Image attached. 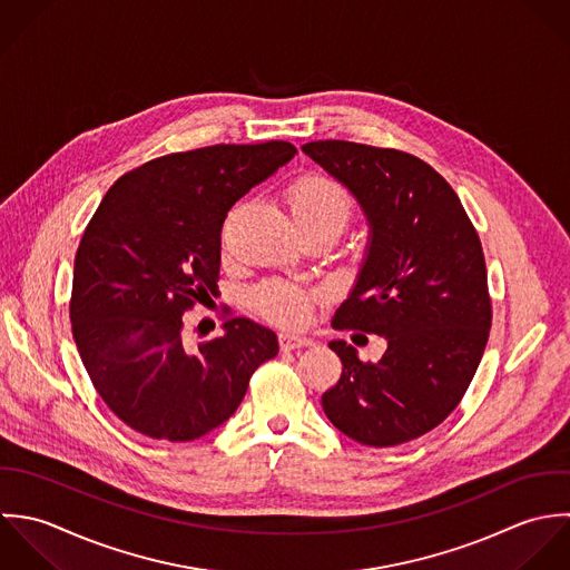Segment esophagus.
I'll use <instances>...</instances> for the list:
<instances>
[{
  "label": "esophagus",
  "instance_id": "1",
  "mask_svg": "<svg viewBox=\"0 0 570 570\" xmlns=\"http://www.w3.org/2000/svg\"><path fill=\"white\" fill-rule=\"evenodd\" d=\"M279 345H282V350H299V347L313 345V340H308V337H304V335L282 333V335H279Z\"/></svg>",
  "mask_w": 570,
  "mask_h": 570
}]
</instances>
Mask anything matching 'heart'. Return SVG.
Returning <instances> with one entry per match:
<instances>
[{
    "label": "heart",
    "mask_w": 570,
    "mask_h": 570,
    "mask_svg": "<svg viewBox=\"0 0 570 570\" xmlns=\"http://www.w3.org/2000/svg\"><path fill=\"white\" fill-rule=\"evenodd\" d=\"M288 209L297 227H333L342 233L354 212L350 191L331 176H299L286 191ZM255 308L271 322L297 326L306 320L311 293L286 279H268L253 295Z\"/></svg>",
    "instance_id": "obj_1"
}]
</instances>
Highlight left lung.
<instances>
[{
	"mask_svg": "<svg viewBox=\"0 0 570 570\" xmlns=\"http://www.w3.org/2000/svg\"><path fill=\"white\" fill-rule=\"evenodd\" d=\"M302 151L356 198L367 248L335 328L383 337L376 363L328 343L342 379L322 405L347 439L370 448L414 441L441 425L466 392L491 328L480 237L450 183L421 158L347 140Z\"/></svg>",
	"mask_w": 570,
	"mask_h": 570,
	"instance_id": "8db88e82",
	"label": "left lung"
}]
</instances>
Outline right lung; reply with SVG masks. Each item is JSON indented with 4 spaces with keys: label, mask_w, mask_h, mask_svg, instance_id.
<instances>
[{
    "label": "right lung",
    "mask_w": 570,
    "mask_h": 570,
    "mask_svg": "<svg viewBox=\"0 0 570 570\" xmlns=\"http://www.w3.org/2000/svg\"><path fill=\"white\" fill-rule=\"evenodd\" d=\"M295 154L271 140L160 156L118 178L92 216L75 257L72 335L99 396L131 430L169 443L209 434L279 352L277 335L246 317L194 347L183 315L218 291L228 209Z\"/></svg>",
    "instance_id": "right-lung-1"
}]
</instances>
